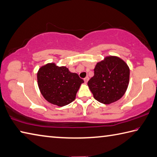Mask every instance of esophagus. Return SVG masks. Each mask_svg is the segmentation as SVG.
<instances>
[{"label": "esophagus", "instance_id": "1", "mask_svg": "<svg viewBox=\"0 0 157 157\" xmlns=\"http://www.w3.org/2000/svg\"><path fill=\"white\" fill-rule=\"evenodd\" d=\"M88 79H89V78H88V77H86V78H85L84 79L85 83H87L88 81Z\"/></svg>", "mask_w": 157, "mask_h": 157}]
</instances>
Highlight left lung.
Masks as SVG:
<instances>
[{
    "instance_id": "1",
    "label": "left lung",
    "mask_w": 157,
    "mask_h": 157,
    "mask_svg": "<svg viewBox=\"0 0 157 157\" xmlns=\"http://www.w3.org/2000/svg\"><path fill=\"white\" fill-rule=\"evenodd\" d=\"M129 78L130 69L126 62L118 57L109 56L96 64L88 85L96 100L110 104L124 95Z\"/></svg>"
}]
</instances>
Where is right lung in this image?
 I'll use <instances>...</instances> for the list:
<instances>
[{"label": "right lung", "mask_w": 157, "mask_h": 157, "mask_svg": "<svg viewBox=\"0 0 157 157\" xmlns=\"http://www.w3.org/2000/svg\"><path fill=\"white\" fill-rule=\"evenodd\" d=\"M37 78L42 96L49 103L58 106H66L74 101L79 86L84 82L77 73L54 63L42 67Z\"/></svg>", "instance_id": "add662e5"}]
</instances>
